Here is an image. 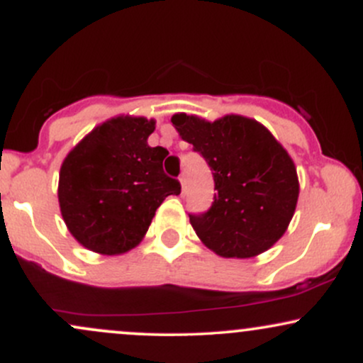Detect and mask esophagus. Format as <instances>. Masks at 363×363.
<instances>
[{
    "instance_id": "obj_1",
    "label": "esophagus",
    "mask_w": 363,
    "mask_h": 363,
    "mask_svg": "<svg viewBox=\"0 0 363 363\" xmlns=\"http://www.w3.org/2000/svg\"><path fill=\"white\" fill-rule=\"evenodd\" d=\"M179 181H181V187H182V194H184V191H186V179H184V177H181V179H179Z\"/></svg>"
}]
</instances>
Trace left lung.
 Here are the masks:
<instances>
[{
	"instance_id": "left-lung-1",
	"label": "left lung",
	"mask_w": 363,
	"mask_h": 363,
	"mask_svg": "<svg viewBox=\"0 0 363 363\" xmlns=\"http://www.w3.org/2000/svg\"><path fill=\"white\" fill-rule=\"evenodd\" d=\"M172 124L213 174L210 210L189 215L203 244L218 256L240 259L268 251L297 206V170L286 150L262 124L242 116L208 123L176 114Z\"/></svg>"
}]
</instances>
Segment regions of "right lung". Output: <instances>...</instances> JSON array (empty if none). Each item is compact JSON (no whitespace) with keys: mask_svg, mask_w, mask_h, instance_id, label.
<instances>
[{"mask_svg":"<svg viewBox=\"0 0 363 363\" xmlns=\"http://www.w3.org/2000/svg\"><path fill=\"white\" fill-rule=\"evenodd\" d=\"M153 129V119H111L62 162L61 215L74 239L90 251L128 252L147 234L162 201L181 194V182L162 167L167 150L148 147Z\"/></svg>","mask_w":363,"mask_h":363,"instance_id":"right-lung-1","label":"right lung"}]
</instances>
